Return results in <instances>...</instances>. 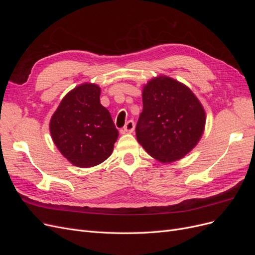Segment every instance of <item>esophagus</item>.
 <instances>
[{"label":"esophagus","instance_id":"1","mask_svg":"<svg viewBox=\"0 0 255 255\" xmlns=\"http://www.w3.org/2000/svg\"><path fill=\"white\" fill-rule=\"evenodd\" d=\"M123 129H125V132H127V133H132L135 129V122L133 120H128L126 123V126H125V128H123Z\"/></svg>","mask_w":255,"mask_h":255}]
</instances>
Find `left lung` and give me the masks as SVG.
<instances>
[{"mask_svg": "<svg viewBox=\"0 0 255 255\" xmlns=\"http://www.w3.org/2000/svg\"><path fill=\"white\" fill-rule=\"evenodd\" d=\"M142 104L136 136L151 156L171 163L198 143L205 126V112L185 85L167 76L153 79L143 88Z\"/></svg>", "mask_w": 255, "mask_h": 255, "instance_id": "obj_1", "label": "left lung"}]
</instances>
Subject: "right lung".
I'll use <instances>...</instances> for the list:
<instances>
[{
    "label": "right lung",
    "mask_w": 255,
    "mask_h": 255,
    "mask_svg": "<svg viewBox=\"0 0 255 255\" xmlns=\"http://www.w3.org/2000/svg\"><path fill=\"white\" fill-rule=\"evenodd\" d=\"M100 94L95 84L78 86L63 99L51 119L53 141L74 166L101 164L118 138L110 112L100 103Z\"/></svg>",
    "instance_id": "obj_1"
}]
</instances>
